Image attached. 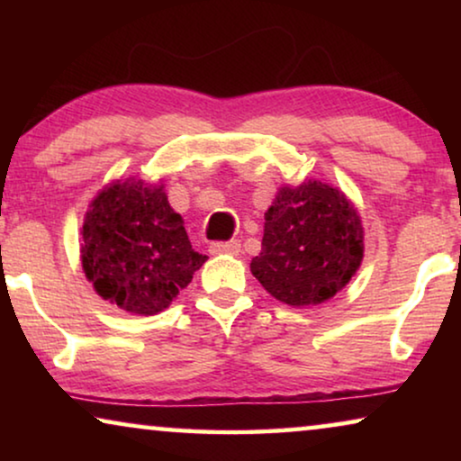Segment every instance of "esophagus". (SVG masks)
<instances>
[{
  "label": "esophagus",
  "instance_id": "34e87169",
  "mask_svg": "<svg viewBox=\"0 0 461 461\" xmlns=\"http://www.w3.org/2000/svg\"><path fill=\"white\" fill-rule=\"evenodd\" d=\"M239 251H241V243L239 241H218L210 245V254L213 256H222V254L235 256Z\"/></svg>",
  "mask_w": 461,
  "mask_h": 461
}]
</instances>
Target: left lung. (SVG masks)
Segmentation results:
<instances>
[{
  "label": "left lung",
  "instance_id": "1",
  "mask_svg": "<svg viewBox=\"0 0 461 461\" xmlns=\"http://www.w3.org/2000/svg\"><path fill=\"white\" fill-rule=\"evenodd\" d=\"M365 230L338 186L304 180L281 186L264 213L262 251L251 275L283 304L317 306L348 285L363 262Z\"/></svg>",
  "mask_w": 461,
  "mask_h": 461
}]
</instances>
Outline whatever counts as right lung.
<instances>
[{"label": "right lung", "instance_id": "right-lung-1", "mask_svg": "<svg viewBox=\"0 0 461 461\" xmlns=\"http://www.w3.org/2000/svg\"><path fill=\"white\" fill-rule=\"evenodd\" d=\"M79 254L94 292L140 317L166 311L207 260L193 249L163 182L134 176L109 182L92 199Z\"/></svg>", "mask_w": 461, "mask_h": 461}]
</instances>
